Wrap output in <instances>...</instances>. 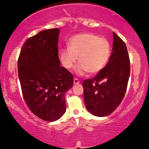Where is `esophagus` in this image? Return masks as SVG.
Wrapping results in <instances>:
<instances>
[{"instance_id": "obj_1", "label": "esophagus", "mask_w": 149, "mask_h": 149, "mask_svg": "<svg viewBox=\"0 0 149 149\" xmlns=\"http://www.w3.org/2000/svg\"><path fill=\"white\" fill-rule=\"evenodd\" d=\"M80 83V81L77 78H74V84H79Z\"/></svg>"}]
</instances>
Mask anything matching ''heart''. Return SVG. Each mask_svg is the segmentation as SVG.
I'll return each mask as SVG.
<instances>
[{
  "label": "heart",
  "instance_id": "b5f03b06",
  "mask_svg": "<svg viewBox=\"0 0 149 149\" xmlns=\"http://www.w3.org/2000/svg\"><path fill=\"white\" fill-rule=\"evenodd\" d=\"M111 44L107 38L93 33L79 34L71 38L68 47L62 49L60 59L63 66L72 68L79 57L76 72L93 74L99 72L107 65L111 56Z\"/></svg>",
  "mask_w": 149,
  "mask_h": 149
}]
</instances>
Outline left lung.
Returning <instances> with one entry per match:
<instances>
[{"instance_id": "obj_1", "label": "left lung", "mask_w": 149, "mask_h": 149, "mask_svg": "<svg viewBox=\"0 0 149 149\" xmlns=\"http://www.w3.org/2000/svg\"><path fill=\"white\" fill-rule=\"evenodd\" d=\"M113 52L107 64L92 79L83 82L85 107L97 117L113 113L123 100L130 74L127 47L113 32Z\"/></svg>"}]
</instances>
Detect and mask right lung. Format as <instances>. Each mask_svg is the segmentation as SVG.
Returning <instances> with one entry per match:
<instances>
[{
	"mask_svg": "<svg viewBox=\"0 0 149 149\" xmlns=\"http://www.w3.org/2000/svg\"><path fill=\"white\" fill-rule=\"evenodd\" d=\"M58 28L45 30L28 38L17 62L22 92L28 107L46 121H55L66 109L65 95L73 85L72 74L60 66Z\"/></svg>",
	"mask_w": 149,
	"mask_h": 149,
	"instance_id": "1",
	"label": "right lung"
}]
</instances>
